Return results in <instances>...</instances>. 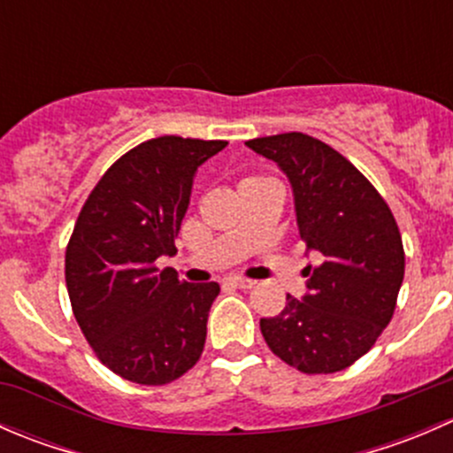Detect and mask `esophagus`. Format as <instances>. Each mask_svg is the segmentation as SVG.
<instances>
[{
	"mask_svg": "<svg viewBox=\"0 0 453 453\" xmlns=\"http://www.w3.org/2000/svg\"><path fill=\"white\" fill-rule=\"evenodd\" d=\"M230 285H234V287H239V289H252V287L256 285L254 280H248V278H230Z\"/></svg>",
	"mask_w": 453,
	"mask_h": 453,
	"instance_id": "1",
	"label": "esophagus"
}]
</instances>
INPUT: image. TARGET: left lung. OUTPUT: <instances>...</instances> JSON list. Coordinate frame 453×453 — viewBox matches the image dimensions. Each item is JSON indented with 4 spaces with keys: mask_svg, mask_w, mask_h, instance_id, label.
<instances>
[{
    "mask_svg": "<svg viewBox=\"0 0 453 453\" xmlns=\"http://www.w3.org/2000/svg\"><path fill=\"white\" fill-rule=\"evenodd\" d=\"M245 144L289 177L300 239L319 260L304 269L307 296L287 294L276 318L260 319V333L300 372H340L372 349L396 309L405 252L395 214L322 140L291 131Z\"/></svg>",
    "mask_w": 453,
    "mask_h": 453,
    "instance_id": "8db88e82",
    "label": "left lung"
}]
</instances>
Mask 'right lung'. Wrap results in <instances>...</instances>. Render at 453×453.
Returning <instances> with one entry per match:
<instances>
[{"instance_id":"1","label":"right lung","mask_w":453,"mask_h":453,"mask_svg":"<svg viewBox=\"0 0 453 453\" xmlns=\"http://www.w3.org/2000/svg\"><path fill=\"white\" fill-rule=\"evenodd\" d=\"M226 140L162 135L127 150L87 197L65 250L72 311L111 372L164 386L199 362L217 282H181L173 256L193 177Z\"/></svg>"}]
</instances>
